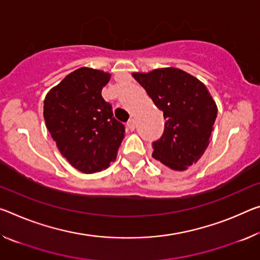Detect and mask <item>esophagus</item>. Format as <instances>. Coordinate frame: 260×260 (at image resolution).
Wrapping results in <instances>:
<instances>
[{"label": "esophagus", "mask_w": 260, "mask_h": 260, "mask_svg": "<svg viewBox=\"0 0 260 260\" xmlns=\"http://www.w3.org/2000/svg\"><path fill=\"white\" fill-rule=\"evenodd\" d=\"M127 128H128L129 131L135 129V121L133 120V119H131V120L127 122Z\"/></svg>", "instance_id": "1"}]
</instances>
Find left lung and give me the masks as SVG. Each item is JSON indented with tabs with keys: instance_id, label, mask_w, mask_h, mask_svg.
Segmentation results:
<instances>
[{
	"instance_id": "obj_1",
	"label": "left lung",
	"mask_w": 260,
	"mask_h": 260,
	"mask_svg": "<svg viewBox=\"0 0 260 260\" xmlns=\"http://www.w3.org/2000/svg\"><path fill=\"white\" fill-rule=\"evenodd\" d=\"M166 119L164 132L152 142V157L183 171L197 163L208 147L217 108L204 83L178 68L133 73Z\"/></svg>"
}]
</instances>
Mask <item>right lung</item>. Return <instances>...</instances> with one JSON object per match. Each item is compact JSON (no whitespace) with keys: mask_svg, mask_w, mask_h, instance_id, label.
Returning a JSON list of instances; mask_svg holds the SVG:
<instances>
[{"mask_svg":"<svg viewBox=\"0 0 260 260\" xmlns=\"http://www.w3.org/2000/svg\"><path fill=\"white\" fill-rule=\"evenodd\" d=\"M109 73L82 67L51 89L44 101V119L61 155L83 174L106 169L117 157L125 126L102 97Z\"/></svg>","mask_w":260,"mask_h":260,"instance_id":"add662e5","label":"right lung"}]
</instances>
